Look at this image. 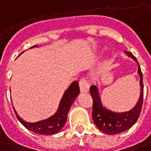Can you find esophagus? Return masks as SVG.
I'll use <instances>...</instances> for the list:
<instances>
[{
	"instance_id": "obj_1",
	"label": "esophagus",
	"mask_w": 151,
	"mask_h": 151,
	"mask_svg": "<svg viewBox=\"0 0 151 151\" xmlns=\"http://www.w3.org/2000/svg\"><path fill=\"white\" fill-rule=\"evenodd\" d=\"M79 87H80V91L81 92H88L89 91V83L86 81V79H81L79 82Z\"/></svg>"
}]
</instances>
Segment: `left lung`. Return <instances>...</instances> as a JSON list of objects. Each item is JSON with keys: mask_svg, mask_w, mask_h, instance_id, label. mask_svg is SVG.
Here are the masks:
<instances>
[{"mask_svg": "<svg viewBox=\"0 0 151 151\" xmlns=\"http://www.w3.org/2000/svg\"><path fill=\"white\" fill-rule=\"evenodd\" d=\"M128 57L132 58L138 65L137 73L140 76L141 93L137 103L133 108L126 112H114L105 108L101 103L99 89L96 86L90 87V93L93 100L92 119L99 130L105 134L115 135L123 132L134 125L140 116L143 103V76L137 58L129 51H125Z\"/></svg>", "mask_w": 151, "mask_h": 151, "instance_id": "left-lung-1", "label": "left lung"}]
</instances>
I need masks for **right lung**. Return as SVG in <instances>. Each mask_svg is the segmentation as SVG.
<instances>
[{
  "label": "right lung",
  "mask_w": 151,
  "mask_h": 151,
  "mask_svg": "<svg viewBox=\"0 0 151 151\" xmlns=\"http://www.w3.org/2000/svg\"><path fill=\"white\" fill-rule=\"evenodd\" d=\"M33 47H38V46L35 45V46H32L31 48H33ZM79 91L80 90H79L78 82L75 81L71 83V85L66 90L63 97L61 99L56 113L50 118L41 120L38 122H35V123L27 122L19 116L14 109V110L19 121L29 131L33 132L37 134L46 135V136L56 134L59 132H60L61 128L64 127L66 123L69 109L73 105V101H75L77 96H78Z\"/></svg>",
  "instance_id": "1"
}]
</instances>
